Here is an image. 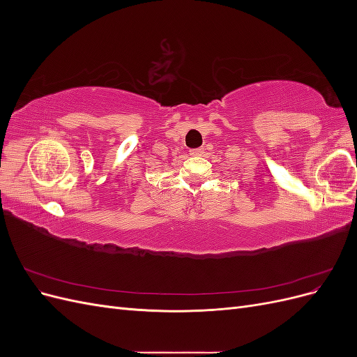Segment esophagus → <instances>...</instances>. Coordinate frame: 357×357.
<instances>
[{"label":"esophagus","instance_id":"obj_1","mask_svg":"<svg viewBox=\"0 0 357 357\" xmlns=\"http://www.w3.org/2000/svg\"><path fill=\"white\" fill-rule=\"evenodd\" d=\"M190 155L192 156H202L204 155V149L199 147V149H192L190 150Z\"/></svg>","mask_w":357,"mask_h":357}]
</instances>
